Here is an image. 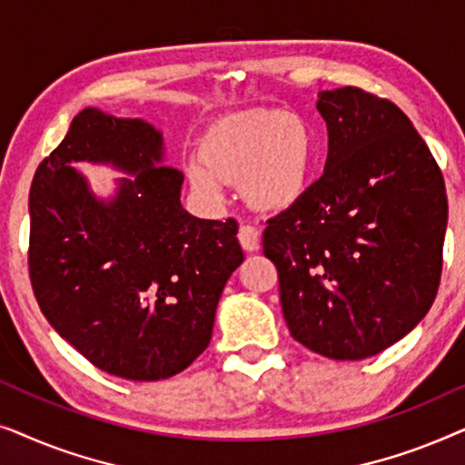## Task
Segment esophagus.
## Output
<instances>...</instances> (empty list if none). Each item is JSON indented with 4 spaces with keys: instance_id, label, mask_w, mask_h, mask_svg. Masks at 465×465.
I'll return each mask as SVG.
<instances>
[{
    "instance_id": "esophagus-1",
    "label": "esophagus",
    "mask_w": 465,
    "mask_h": 465,
    "mask_svg": "<svg viewBox=\"0 0 465 465\" xmlns=\"http://www.w3.org/2000/svg\"><path fill=\"white\" fill-rule=\"evenodd\" d=\"M237 239L245 252H256L260 247V232H258V228L252 224H241Z\"/></svg>"
}]
</instances>
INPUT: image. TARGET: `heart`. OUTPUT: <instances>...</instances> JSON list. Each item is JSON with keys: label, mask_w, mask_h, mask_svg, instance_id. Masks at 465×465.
I'll use <instances>...</instances> for the list:
<instances>
[{"label": "heart", "mask_w": 465, "mask_h": 465, "mask_svg": "<svg viewBox=\"0 0 465 465\" xmlns=\"http://www.w3.org/2000/svg\"><path fill=\"white\" fill-rule=\"evenodd\" d=\"M315 137L301 114L245 110L215 120L201 139V161L188 175L196 193L220 203L224 182H243L253 207L283 212L302 199L311 182Z\"/></svg>", "instance_id": "b5f03b06"}]
</instances>
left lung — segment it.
<instances>
[{"instance_id": "1", "label": "left lung", "mask_w": 465, "mask_h": 465, "mask_svg": "<svg viewBox=\"0 0 465 465\" xmlns=\"http://www.w3.org/2000/svg\"><path fill=\"white\" fill-rule=\"evenodd\" d=\"M323 175L266 222L290 334L330 360H364L411 332L442 272L447 190L406 114L361 88L322 91Z\"/></svg>"}]
</instances>
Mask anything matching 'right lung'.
<instances>
[{
  "label": "right lung",
  "instance_id": "obj_1",
  "mask_svg": "<svg viewBox=\"0 0 465 465\" xmlns=\"http://www.w3.org/2000/svg\"><path fill=\"white\" fill-rule=\"evenodd\" d=\"M163 161L154 126L86 107L29 194V277L44 317L91 364L129 381L169 379L205 351L222 290L243 262L237 222L190 215L182 171ZM75 162L132 177L104 202Z\"/></svg>",
  "mask_w": 465,
  "mask_h": 465
}]
</instances>
